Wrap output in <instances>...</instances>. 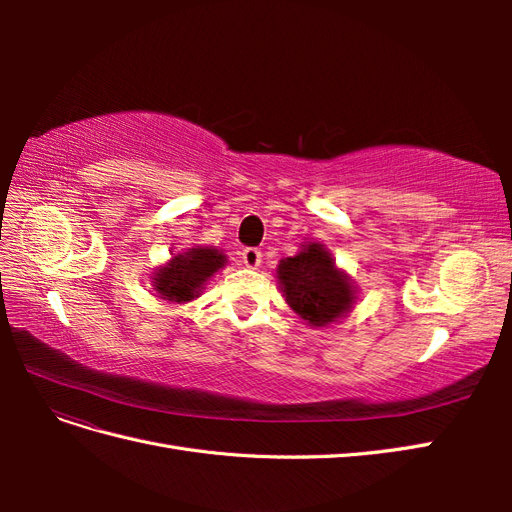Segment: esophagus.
<instances>
[{
  "instance_id": "esophagus-1",
  "label": "esophagus",
  "mask_w": 512,
  "mask_h": 512,
  "mask_svg": "<svg viewBox=\"0 0 512 512\" xmlns=\"http://www.w3.org/2000/svg\"><path fill=\"white\" fill-rule=\"evenodd\" d=\"M241 258H243V265L247 269H256L262 262V252L258 250V247H245V250L241 252Z\"/></svg>"
}]
</instances>
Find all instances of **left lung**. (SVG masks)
Listing matches in <instances>:
<instances>
[{
  "mask_svg": "<svg viewBox=\"0 0 512 512\" xmlns=\"http://www.w3.org/2000/svg\"><path fill=\"white\" fill-rule=\"evenodd\" d=\"M288 305L314 327H327L352 307L354 290L335 269L331 254L320 243H309L297 256L277 267Z\"/></svg>",
  "mask_w": 512,
  "mask_h": 512,
  "instance_id": "left-lung-1",
  "label": "left lung"
}]
</instances>
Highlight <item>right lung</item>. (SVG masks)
I'll return each instance as SVG.
<instances>
[{"instance_id": "add662e5", "label": "right lung", "mask_w": 512, "mask_h": 512, "mask_svg": "<svg viewBox=\"0 0 512 512\" xmlns=\"http://www.w3.org/2000/svg\"><path fill=\"white\" fill-rule=\"evenodd\" d=\"M226 256L211 247H192L190 252L177 254L173 260L153 275V286L162 299L185 303L200 294L209 277L224 267Z\"/></svg>"}]
</instances>
